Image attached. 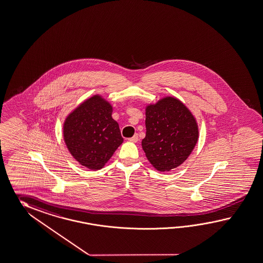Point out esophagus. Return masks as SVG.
I'll return each mask as SVG.
<instances>
[{
	"instance_id": "34e87169",
	"label": "esophagus",
	"mask_w": 263,
	"mask_h": 263,
	"mask_svg": "<svg viewBox=\"0 0 263 263\" xmlns=\"http://www.w3.org/2000/svg\"><path fill=\"white\" fill-rule=\"evenodd\" d=\"M128 141H131V142H137V141H139V137H138V135H134L132 138L128 139Z\"/></svg>"
}]
</instances>
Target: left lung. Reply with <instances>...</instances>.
Returning a JSON list of instances; mask_svg holds the SVG:
<instances>
[{"label":"left lung","mask_w":263,"mask_h":263,"mask_svg":"<svg viewBox=\"0 0 263 263\" xmlns=\"http://www.w3.org/2000/svg\"><path fill=\"white\" fill-rule=\"evenodd\" d=\"M146 135L141 146L147 160L160 172L182 164L199 140L198 123L177 98L165 97L145 108Z\"/></svg>","instance_id":"8db88e82"}]
</instances>
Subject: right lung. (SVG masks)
Returning a JSON list of instances; mask_svg holds the SVG:
<instances>
[{
    "instance_id": "obj_1",
    "label": "right lung",
    "mask_w": 263,
    "mask_h": 263,
    "mask_svg": "<svg viewBox=\"0 0 263 263\" xmlns=\"http://www.w3.org/2000/svg\"><path fill=\"white\" fill-rule=\"evenodd\" d=\"M113 107L100 95L81 103L66 117L64 140L78 162L91 170L102 169L123 141Z\"/></svg>"
}]
</instances>
